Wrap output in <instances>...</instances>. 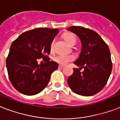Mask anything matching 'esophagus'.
<instances>
[{"instance_id": "obj_1", "label": "esophagus", "mask_w": 120, "mask_h": 120, "mask_svg": "<svg viewBox=\"0 0 120 120\" xmlns=\"http://www.w3.org/2000/svg\"><path fill=\"white\" fill-rule=\"evenodd\" d=\"M64 67V66H63V65H59V66H58V68H59V69H63Z\"/></svg>"}]
</instances>
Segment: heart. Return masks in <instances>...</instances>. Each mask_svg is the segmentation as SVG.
Returning <instances> with one entry per match:
<instances>
[{
  "label": "heart",
  "instance_id": "heart-1",
  "mask_svg": "<svg viewBox=\"0 0 120 120\" xmlns=\"http://www.w3.org/2000/svg\"><path fill=\"white\" fill-rule=\"evenodd\" d=\"M63 38L71 46H73L74 45H75V42H76V40H75V38L74 37V36L70 33H65L63 35ZM53 43H54L52 41L50 46V50L51 51H52V50H53ZM74 57L73 56L63 55V54H59V55L55 56L52 58V60L54 62L58 63L60 65L66 64L67 63L74 61Z\"/></svg>",
  "mask_w": 120,
  "mask_h": 120
}]
</instances>
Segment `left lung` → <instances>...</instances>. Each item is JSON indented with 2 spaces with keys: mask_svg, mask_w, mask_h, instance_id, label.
<instances>
[{
  "mask_svg": "<svg viewBox=\"0 0 120 120\" xmlns=\"http://www.w3.org/2000/svg\"><path fill=\"white\" fill-rule=\"evenodd\" d=\"M68 30L77 35L82 43L80 56L74 64L72 74L68 79L71 90L82 96L96 94L105 87L112 70L111 54L108 45L92 30L72 26ZM82 68L84 70L80 72Z\"/></svg>",
  "mask_w": 120,
  "mask_h": 120,
  "instance_id": "1",
  "label": "left lung"
}]
</instances>
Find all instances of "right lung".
Listing matches in <instances>:
<instances>
[{
    "instance_id": "add662e5",
    "label": "right lung",
    "mask_w": 120,
    "mask_h": 120,
    "mask_svg": "<svg viewBox=\"0 0 120 120\" xmlns=\"http://www.w3.org/2000/svg\"><path fill=\"white\" fill-rule=\"evenodd\" d=\"M58 32L57 28H35L21 34L11 43L7 69L11 84L22 94L33 95L41 92L58 68L48 57L51 44ZM40 58L45 61L43 65L38 64Z\"/></svg>"
}]
</instances>
